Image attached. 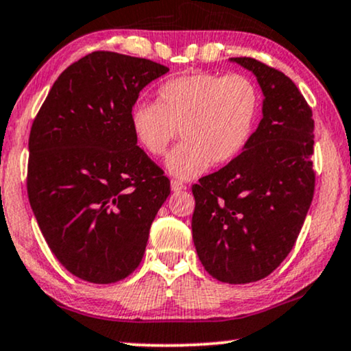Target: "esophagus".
<instances>
[{
	"mask_svg": "<svg viewBox=\"0 0 351 351\" xmlns=\"http://www.w3.org/2000/svg\"><path fill=\"white\" fill-rule=\"evenodd\" d=\"M170 186H171V191H175V193L184 191V189H186V186H184L183 183H180V181H176V180H171Z\"/></svg>",
	"mask_w": 351,
	"mask_h": 351,
	"instance_id": "34e87169",
	"label": "esophagus"
}]
</instances>
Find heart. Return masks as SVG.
Segmentation results:
<instances>
[{
    "mask_svg": "<svg viewBox=\"0 0 351 351\" xmlns=\"http://www.w3.org/2000/svg\"><path fill=\"white\" fill-rule=\"evenodd\" d=\"M260 106V91L248 77L196 71L165 82L155 104H135L130 129L138 147L154 158L167 154L180 130L183 142L167 158V170L188 181L210 163L237 157L255 130Z\"/></svg>",
    "mask_w": 351,
    "mask_h": 351,
    "instance_id": "1",
    "label": "heart"
}]
</instances>
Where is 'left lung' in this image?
Segmentation results:
<instances>
[{
    "label": "left lung",
    "mask_w": 351,
    "mask_h": 351,
    "mask_svg": "<svg viewBox=\"0 0 351 351\" xmlns=\"http://www.w3.org/2000/svg\"><path fill=\"white\" fill-rule=\"evenodd\" d=\"M263 93L242 154L193 186V240L202 267L229 285L263 280L293 250L314 196V119L293 80L234 57Z\"/></svg>",
    "instance_id": "1"
}]
</instances>
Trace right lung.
<instances>
[{
    "instance_id": "right-lung-1",
    "label": "right lung",
    "mask_w": 351,
    "mask_h": 351,
    "mask_svg": "<svg viewBox=\"0 0 351 351\" xmlns=\"http://www.w3.org/2000/svg\"><path fill=\"white\" fill-rule=\"evenodd\" d=\"M168 69L93 52L50 88L29 135L27 194L45 242L71 274L109 285L142 261L170 180L137 147L130 111Z\"/></svg>"
}]
</instances>
